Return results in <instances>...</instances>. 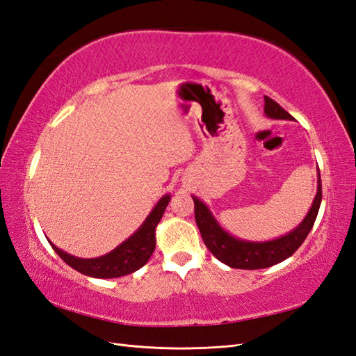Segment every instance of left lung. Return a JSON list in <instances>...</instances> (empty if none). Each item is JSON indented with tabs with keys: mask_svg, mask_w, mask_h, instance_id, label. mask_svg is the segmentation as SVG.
Segmentation results:
<instances>
[{
	"mask_svg": "<svg viewBox=\"0 0 356 356\" xmlns=\"http://www.w3.org/2000/svg\"><path fill=\"white\" fill-rule=\"evenodd\" d=\"M265 114L269 118H275V120H293V117L286 109H282L275 100L268 96H265ZM193 200L198 230L202 233L207 250L218 260L236 269H265L289 259L302 245L308 233L312 232L318 207L322 203V180L317 168V194L304 221L295 230L268 242H251L234 238L216 222L213 215L202 200L197 197H193Z\"/></svg>",
	"mask_w": 356,
	"mask_h": 356,
	"instance_id": "8db88e82",
	"label": "left lung"
}]
</instances>
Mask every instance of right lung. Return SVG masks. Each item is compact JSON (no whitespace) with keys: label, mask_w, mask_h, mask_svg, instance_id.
<instances>
[{"label":"right lung","mask_w":356,"mask_h":356,"mask_svg":"<svg viewBox=\"0 0 356 356\" xmlns=\"http://www.w3.org/2000/svg\"><path fill=\"white\" fill-rule=\"evenodd\" d=\"M170 195H163L158 204L153 207V211L145 218L143 225L136 230L129 239L118 245L115 250L105 254L102 257L96 259H79L70 254L61 251L52 242L51 247L58 256L65 260L70 268L76 269L78 272L84 273L88 277L95 278H117L127 275L143 268L149 261L150 256L156 247V239H154V229L159 224L161 218L165 212L170 203Z\"/></svg>","instance_id":"right-lung-1"}]
</instances>
